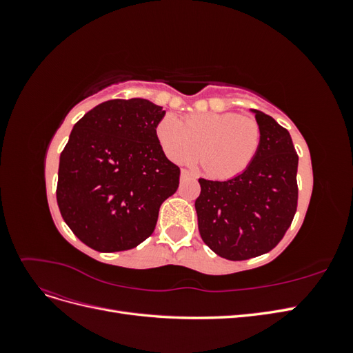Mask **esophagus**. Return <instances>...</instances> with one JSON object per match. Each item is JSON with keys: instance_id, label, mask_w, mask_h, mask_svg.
Listing matches in <instances>:
<instances>
[{"instance_id": "34e87169", "label": "esophagus", "mask_w": 353, "mask_h": 353, "mask_svg": "<svg viewBox=\"0 0 353 353\" xmlns=\"http://www.w3.org/2000/svg\"><path fill=\"white\" fill-rule=\"evenodd\" d=\"M191 178H194V175L191 174L190 170H187V169H183V170H181V179L185 181V179H191Z\"/></svg>"}]
</instances>
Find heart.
I'll return each instance as SVG.
<instances>
[{
    "label": "heart",
    "mask_w": 353,
    "mask_h": 353,
    "mask_svg": "<svg viewBox=\"0 0 353 353\" xmlns=\"http://www.w3.org/2000/svg\"><path fill=\"white\" fill-rule=\"evenodd\" d=\"M156 134L169 159L183 162L200 150L197 163L219 179L244 172L262 143L259 122L234 112L190 114L184 122L168 114L157 123Z\"/></svg>",
    "instance_id": "heart-1"
}]
</instances>
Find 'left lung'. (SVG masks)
I'll use <instances>...</instances> for the list:
<instances>
[{
    "instance_id": "1",
    "label": "left lung",
    "mask_w": 353,
    "mask_h": 353,
    "mask_svg": "<svg viewBox=\"0 0 353 353\" xmlns=\"http://www.w3.org/2000/svg\"><path fill=\"white\" fill-rule=\"evenodd\" d=\"M253 112L262 143L250 166L227 181L199 179L196 210L201 240L228 261L272 250L297 209L299 156L292 137L271 116Z\"/></svg>"
}]
</instances>
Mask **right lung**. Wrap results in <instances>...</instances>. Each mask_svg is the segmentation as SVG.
<instances>
[{
    "label": "right lung",
    "instance_id": "add662e5",
    "mask_svg": "<svg viewBox=\"0 0 353 353\" xmlns=\"http://www.w3.org/2000/svg\"><path fill=\"white\" fill-rule=\"evenodd\" d=\"M163 116L148 100L117 99L74 123L60 154L56 194L63 219L88 248L130 250L153 234L181 174L156 134Z\"/></svg>",
    "mask_w": 353,
    "mask_h": 353
}]
</instances>
